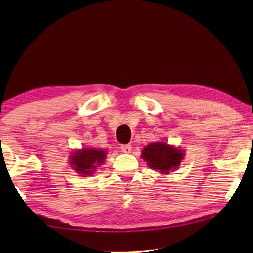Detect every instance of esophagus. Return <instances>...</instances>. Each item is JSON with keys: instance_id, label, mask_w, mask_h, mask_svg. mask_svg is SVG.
Masks as SVG:
<instances>
[{"instance_id": "obj_1", "label": "esophagus", "mask_w": 253, "mask_h": 253, "mask_svg": "<svg viewBox=\"0 0 253 253\" xmlns=\"http://www.w3.org/2000/svg\"><path fill=\"white\" fill-rule=\"evenodd\" d=\"M131 144H123V146L121 147L122 151L124 153H130L131 152Z\"/></svg>"}]
</instances>
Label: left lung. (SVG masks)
<instances>
[{
	"label": "left lung",
	"instance_id": "obj_1",
	"mask_svg": "<svg viewBox=\"0 0 253 253\" xmlns=\"http://www.w3.org/2000/svg\"><path fill=\"white\" fill-rule=\"evenodd\" d=\"M141 158L151 169L162 175H169L180 166L181 161L185 159V150L163 141L151 142L142 150Z\"/></svg>",
	"mask_w": 253,
	"mask_h": 253
}]
</instances>
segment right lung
Listing matches in <instances>:
<instances>
[{
  "mask_svg": "<svg viewBox=\"0 0 253 253\" xmlns=\"http://www.w3.org/2000/svg\"><path fill=\"white\" fill-rule=\"evenodd\" d=\"M107 150L95 148H82L71 152L69 165L82 177L91 176L98 169V166L105 162Z\"/></svg>",
  "mask_w": 253,
  "mask_h": 253,
  "instance_id": "1",
  "label": "right lung"
}]
</instances>
